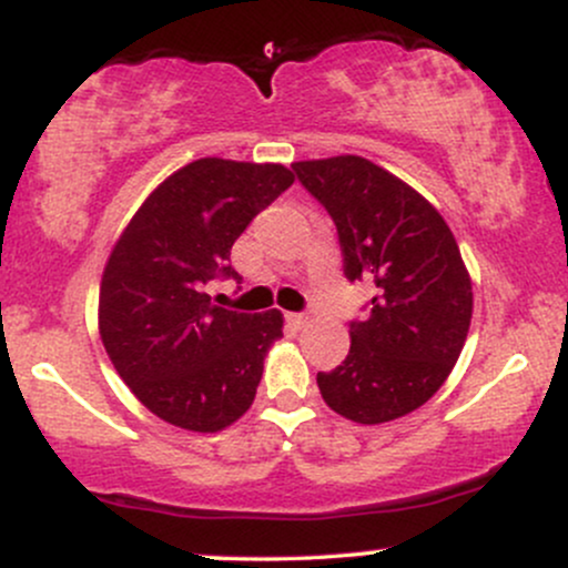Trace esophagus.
<instances>
[{"label": "esophagus", "mask_w": 568, "mask_h": 568, "mask_svg": "<svg viewBox=\"0 0 568 568\" xmlns=\"http://www.w3.org/2000/svg\"><path fill=\"white\" fill-rule=\"evenodd\" d=\"M288 323L293 325V328H306V325H310V317H306V315H298V312H291V315H288Z\"/></svg>", "instance_id": "obj_1"}]
</instances>
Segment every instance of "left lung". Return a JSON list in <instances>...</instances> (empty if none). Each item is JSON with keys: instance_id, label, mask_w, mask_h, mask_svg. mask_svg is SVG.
Instances as JSON below:
<instances>
[{"instance_id": "8db88e82", "label": "left lung", "mask_w": 568, "mask_h": 568, "mask_svg": "<svg viewBox=\"0 0 568 568\" xmlns=\"http://www.w3.org/2000/svg\"><path fill=\"white\" fill-rule=\"evenodd\" d=\"M334 219L347 280H371L349 355L317 374L331 410L357 425L400 419L452 374L473 321V280L454 232L414 186L357 154L293 162Z\"/></svg>"}]
</instances>
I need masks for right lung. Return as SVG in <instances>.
Masks as SVG:
<instances>
[{"mask_svg": "<svg viewBox=\"0 0 568 568\" xmlns=\"http://www.w3.org/2000/svg\"><path fill=\"white\" fill-rule=\"evenodd\" d=\"M280 162L202 158L141 202L103 266L98 334L130 393L168 425L221 433L251 408L283 312H230L205 283L237 277L234 240L293 184Z\"/></svg>", "mask_w": 568, "mask_h": 568, "instance_id": "1", "label": "right lung"}]
</instances>
